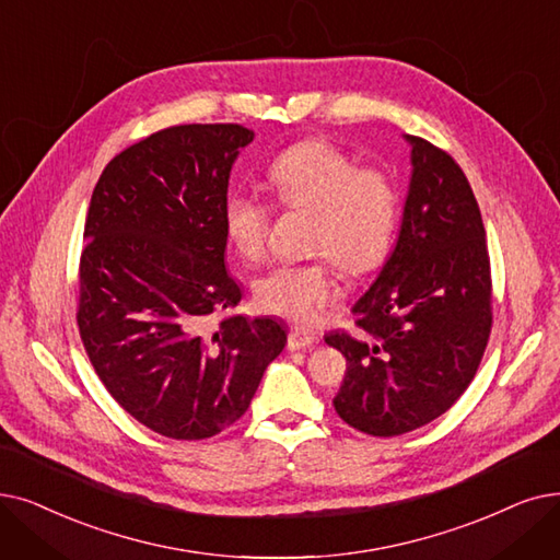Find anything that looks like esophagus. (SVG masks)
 Wrapping results in <instances>:
<instances>
[{"label":"esophagus","instance_id":"esophagus-1","mask_svg":"<svg viewBox=\"0 0 560 560\" xmlns=\"http://www.w3.org/2000/svg\"><path fill=\"white\" fill-rule=\"evenodd\" d=\"M315 340H318V336H315V331L306 329V327H293L288 334V348L290 350H306L311 348Z\"/></svg>","mask_w":560,"mask_h":560}]
</instances>
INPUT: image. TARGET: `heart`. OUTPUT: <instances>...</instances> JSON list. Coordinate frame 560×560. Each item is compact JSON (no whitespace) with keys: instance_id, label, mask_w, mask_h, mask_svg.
<instances>
[{"instance_id":"obj_1","label":"heart","mask_w":560,"mask_h":560,"mask_svg":"<svg viewBox=\"0 0 560 560\" xmlns=\"http://www.w3.org/2000/svg\"><path fill=\"white\" fill-rule=\"evenodd\" d=\"M265 187L290 210L311 214L304 262H281L256 281V306L270 315L313 323L338 302V267L352 277L373 272L394 247L402 194L392 174L359 166L327 141L290 145L265 172ZM224 231L235 252L258 260L267 247L270 206L256 191H233L224 203Z\"/></svg>"}]
</instances>
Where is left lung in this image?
Here are the masks:
<instances>
[{
  "mask_svg": "<svg viewBox=\"0 0 560 560\" xmlns=\"http://www.w3.org/2000/svg\"><path fill=\"white\" fill-rule=\"evenodd\" d=\"M396 249L352 306L357 336L329 331L348 371L338 417L396 436L442 417L467 392L492 331V275L480 208L459 164L421 137Z\"/></svg>",
  "mask_w": 560,
  "mask_h": 560,
  "instance_id": "left-lung-1",
  "label": "left lung"
}]
</instances>
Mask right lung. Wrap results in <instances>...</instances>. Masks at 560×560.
Wrapping results in <instances>:
<instances>
[{
    "label": "right lung",
    "instance_id": "1",
    "mask_svg": "<svg viewBox=\"0 0 560 560\" xmlns=\"http://www.w3.org/2000/svg\"><path fill=\"white\" fill-rule=\"evenodd\" d=\"M237 124L160 130L118 153L93 189L78 327L91 366L130 417L168 440H208L245 415L283 346L275 318L212 315L242 290L224 265Z\"/></svg>",
    "mask_w": 560,
    "mask_h": 560
}]
</instances>
